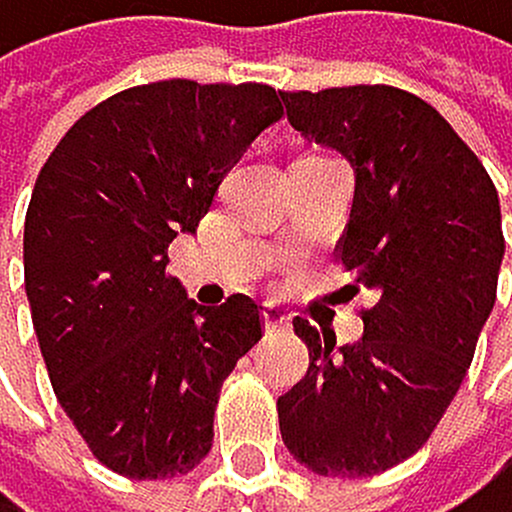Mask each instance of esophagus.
<instances>
[{"mask_svg":"<svg viewBox=\"0 0 512 512\" xmlns=\"http://www.w3.org/2000/svg\"><path fill=\"white\" fill-rule=\"evenodd\" d=\"M288 325H291V315L285 308H278V305L264 308V328H268V332H281V328H288Z\"/></svg>","mask_w":512,"mask_h":512,"instance_id":"34e87169","label":"esophagus"}]
</instances>
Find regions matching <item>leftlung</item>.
Here are the masks:
<instances>
[{
    "instance_id": "1",
    "label": "left lung",
    "mask_w": 512,
    "mask_h": 512,
    "mask_svg": "<svg viewBox=\"0 0 512 512\" xmlns=\"http://www.w3.org/2000/svg\"><path fill=\"white\" fill-rule=\"evenodd\" d=\"M281 100L291 127L352 160L355 201L335 251L375 291L355 345L335 348V335L295 318L308 372L278 399L281 439L318 476H375L426 446L466 379L506 248L500 197L416 93L375 83Z\"/></svg>"
}]
</instances>
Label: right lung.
Segmentation results:
<instances>
[{"label":"right lung","instance_id":"obj_1","mask_svg":"<svg viewBox=\"0 0 512 512\" xmlns=\"http://www.w3.org/2000/svg\"><path fill=\"white\" fill-rule=\"evenodd\" d=\"M264 83L160 80L113 93L49 153L26 211V298L49 382L106 469L170 480L211 449L221 385L261 338V305H197L167 248L281 120Z\"/></svg>","mask_w":512,"mask_h":512}]
</instances>
